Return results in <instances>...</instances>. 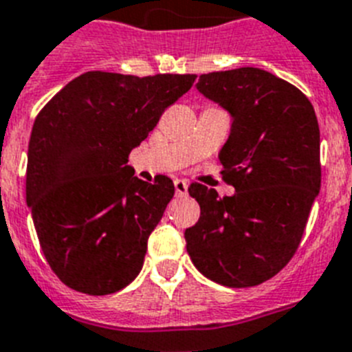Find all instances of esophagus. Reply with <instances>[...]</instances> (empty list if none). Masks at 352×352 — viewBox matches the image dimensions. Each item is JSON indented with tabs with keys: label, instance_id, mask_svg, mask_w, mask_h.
<instances>
[{
	"label": "esophagus",
	"instance_id": "1",
	"mask_svg": "<svg viewBox=\"0 0 352 352\" xmlns=\"http://www.w3.org/2000/svg\"><path fill=\"white\" fill-rule=\"evenodd\" d=\"M173 186H175V193L177 197H186L188 195V180L184 179H175V182H173Z\"/></svg>",
	"mask_w": 352,
	"mask_h": 352
}]
</instances>
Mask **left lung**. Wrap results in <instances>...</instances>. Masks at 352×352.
<instances>
[{
  "label": "left lung",
  "mask_w": 352,
  "mask_h": 352,
  "mask_svg": "<svg viewBox=\"0 0 352 352\" xmlns=\"http://www.w3.org/2000/svg\"><path fill=\"white\" fill-rule=\"evenodd\" d=\"M197 90L232 117L219 161L235 193L191 184L200 219L186 228V248L212 282L258 285L289 264L319 195L316 111L294 85L255 67L201 74Z\"/></svg>",
  "instance_id": "obj_1"
}]
</instances>
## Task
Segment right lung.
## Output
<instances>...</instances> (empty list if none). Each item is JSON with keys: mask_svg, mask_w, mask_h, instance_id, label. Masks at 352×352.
<instances>
[{"mask_svg": "<svg viewBox=\"0 0 352 352\" xmlns=\"http://www.w3.org/2000/svg\"><path fill=\"white\" fill-rule=\"evenodd\" d=\"M195 74L138 78L91 70L58 91L35 118L26 204L45 261L70 289L113 294L142 271L146 241L175 188L127 164Z\"/></svg>", "mask_w": 352, "mask_h": 352, "instance_id": "right-lung-1", "label": "right lung"}]
</instances>
